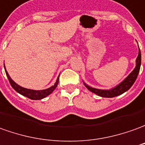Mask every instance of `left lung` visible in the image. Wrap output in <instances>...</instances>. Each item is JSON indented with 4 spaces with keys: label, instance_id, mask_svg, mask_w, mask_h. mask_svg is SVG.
<instances>
[{
    "label": "left lung",
    "instance_id": "8db88e82",
    "mask_svg": "<svg viewBox=\"0 0 145 145\" xmlns=\"http://www.w3.org/2000/svg\"><path fill=\"white\" fill-rule=\"evenodd\" d=\"M140 64H141V54H140V50L139 48V54H138V56H137V60H136L135 69H134L131 73L122 82L120 83L118 85H117L116 87L113 88L112 89L101 90L91 88V87H90V86L87 85L85 83H84V85H85V87L88 89L89 90V91H91V92L96 94L99 96L105 98L115 97V96L120 95L121 94H123L124 92H125L126 91H128V90L132 86H133V84H134L135 80H137V76H138V73H139L140 68Z\"/></svg>",
    "mask_w": 145,
    "mask_h": 145
}]
</instances>
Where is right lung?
<instances>
[{
	"label": "right lung",
	"mask_w": 145,
	"mask_h": 145,
	"mask_svg": "<svg viewBox=\"0 0 145 145\" xmlns=\"http://www.w3.org/2000/svg\"><path fill=\"white\" fill-rule=\"evenodd\" d=\"M5 67V70L6 75H7V77L8 79V80H9L10 84L12 85V87L13 88L14 90H16V91H17L18 93H20L22 95H24V96H26V97L29 98V99H33V100H38V99H43V98L46 97L47 95H49L50 94H51L54 89H55L56 88H57V86L58 84V81H59V77H57V81L54 84V85H53L50 88H49L47 89H45V90H31V89H27V88H23V87H21V86L18 85L16 83H15L11 79L10 77V76L8 73V72L6 71L5 66L4 65Z\"/></svg>",
	"instance_id": "right-lung-1"
}]
</instances>
